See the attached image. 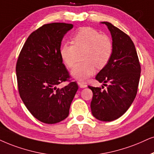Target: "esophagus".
I'll use <instances>...</instances> for the list:
<instances>
[{
  "instance_id": "obj_1",
  "label": "esophagus",
  "mask_w": 154,
  "mask_h": 154,
  "mask_svg": "<svg viewBox=\"0 0 154 154\" xmlns=\"http://www.w3.org/2000/svg\"><path fill=\"white\" fill-rule=\"evenodd\" d=\"M77 84H78L79 87H80V88H85V87H87L86 84L82 82H81V81L77 82Z\"/></svg>"
}]
</instances>
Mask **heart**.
Masks as SVG:
<instances>
[{
  "label": "heart",
  "mask_w": 154,
  "mask_h": 154,
  "mask_svg": "<svg viewBox=\"0 0 154 154\" xmlns=\"http://www.w3.org/2000/svg\"><path fill=\"white\" fill-rule=\"evenodd\" d=\"M85 60L77 64L71 72L74 78L86 81L96 71L107 65L112 56L113 44L108 36L89 27L79 29L73 36V44L65 43L60 50V57L68 67L76 63L78 52H82Z\"/></svg>",
  "instance_id": "obj_1"
}]
</instances>
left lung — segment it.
I'll use <instances>...</instances> for the list:
<instances>
[{"label":"left lung","instance_id":"left-lung-1","mask_svg":"<svg viewBox=\"0 0 154 154\" xmlns=\"http://www.w3.org/2000/svg\"><path fill=\"white\" fill-rule=\"evenodd\" d=\"M107 26L112 38L113 53L107 65L95 79L106 88L88 86L92 91L91 114L102 122L117 119L130 107L139 86L141 65L135 45L129 35L109 22ZM108 82L109 85L106 83ZM103 88V86H102Z\"/></svg>","mask_w":154,"mask_h":154}]
</instances>
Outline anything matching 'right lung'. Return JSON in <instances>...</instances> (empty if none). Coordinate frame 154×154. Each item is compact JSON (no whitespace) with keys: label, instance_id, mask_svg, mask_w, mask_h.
Listing matches in <instances>:
<instances>
[{"label":"right lung","instance_id":"right-lung-1","mask_svg":"<svg viewBox=\"0 0 154 154\" xmlns=\"http://www.w3.org/2000/svg\"><path fill=\"white\" fill-rule=\"evenodd\" d=\"M73 25L53 23L30 35L16 64L19 94L32 115L45 124H56L69 115L78 89L75 82L57 88L69 78L60 50L62 40Z\"/></svg>","mask_w":154,"mask_h":154}]
</instances>
